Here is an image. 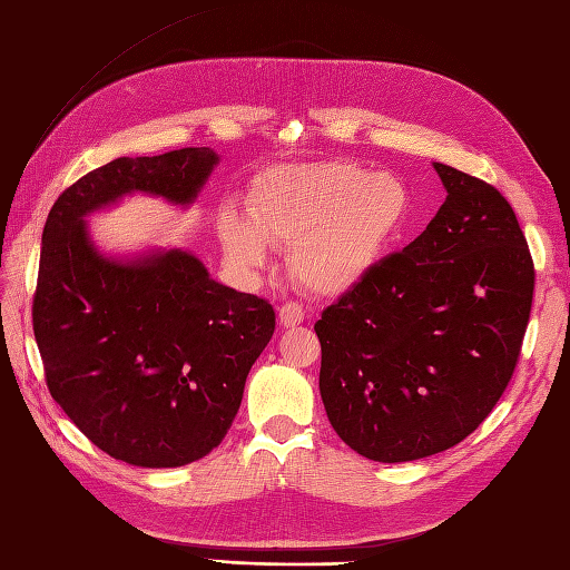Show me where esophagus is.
<instances>
[{
  "mask_svg": "<svg viewBox=\"0 0 570 570\" xmlns=\"http://www.w3.org/2000/svg\"><path fill=\"white\" fill-rule=\"evenodd\" d=\"M278 318H281V326L292 328V326H299L304 321V312L297 302H285L283 306H278Z\"/></svg>",
  "mask_w": 570,
  "mask_h": 570,
  "instance_id": "1",
  "label": "esophagus"
}]
</instances>
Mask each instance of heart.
<instances>
[{
    "label": "heart",
    "mask_w": 570,
    "mask_h": 570,
    "mask_svg": "<svg viewBox=\"0 0 570 570\" xmlns=\"http://www.w3.org/2000/svg\"><path fill=\"white\" fill-rule=\"evenodd\" d=\"M412 218L403 177L357 163L275 167L256 181L249 220L220 218L227 258L242 271L266 266L271 247L289 249L292 275L321 297H341L372 275Z\"/></svg>",
    "instance_id": "b5f03b06"
}]
</instances>
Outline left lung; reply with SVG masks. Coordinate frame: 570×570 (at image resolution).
Returning <instances> with one entry per match:
<instances>
[{"label": "left lung", "instance_id": "left-lung-1", "mask_svg": "<svg viewBox=\"0 0 570 570\" xmlns=\"http://www.w3.org/2000/svg\"><path fill=\"white\" fill-rule=\"evenodd\" d=\"M445 202L316 321L318 389L335 434L376 463H407L470 436L513 376L534 266L511 204L434 163Z\"/></svg>", "mask_w": 570, "mask_h": 570}]
</instances>
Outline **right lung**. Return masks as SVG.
<instances>
[{
	"instance_id": "1",
	"label": "right lung",
	"mask_w": 570,
	"mask_h": 570,
	"mask_svg": "<svg viewBox=\"0 0 570 570\" xmlns=\"http://www.w3.org/2000/svg\"><path fill=\"white\" fill-rule=\"evenodd\" d=\"M218 163L213 148L117 158L71 184L42 229L33 331L48 389L100 451L136 468L187 465L225 439L275 312L191 252L105 254L86 218L131 194L187 208Z\"/></svg>"
}]
</instances>
